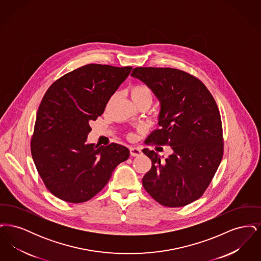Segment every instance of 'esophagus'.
<instances>
[{
	"instance_id": "obj_1",
	"label": "esophagus",
	"mask_w": 261,
	"mask_h": 261,
	"mask_svg": "<svg viewBox=\"0 0 261 261\" xmlns=\"http://www.w3.org/2000/svg\"><path fill=\"white\" fill-rule=\"evenodd\" d=\"M130 153L132 156H139L142 153V150L140 148H136V147H131L130 148Z\"/></svg>"
}]
</instances>
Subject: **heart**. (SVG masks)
<instances>
[{
	"label": "heart",
	"mask_w": 261,
	"mask_h": 261,
	"mask_svg": "<svg viewBox=\"0 0 261 261\" xmlns=\"http://www.w3.org/2000/svg\"><path fill=\"white\" fill-rule=\"evenodd\" d=\"M130 96L134 103L142 101H148L150 103L152 100L151 91L144 84H136L132 86L130 89Z\"/></svg>",
	"instance_id": "heart-1"
}]
</instances>
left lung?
I'll use <instances>...</instances> for the list:
<instances>
[{
    "label": "left lung",
    "mask_w": 261,
    "mask_h": 261,
    "mask_svg": "<svg viewBox=\"0 0 261 261\" xmlns=\"http://www.w3.org/2000/svg\"><path fill=\"white\" fill-rule=\"evenodd\" d=\"M131 76L146 84L160 101V129L147 142L172 149L166 159L143 149L151 161L143 186L164 206L187 205L201 197L223 156L217 105L199 79L179 69L137 67Z\"/></svg>",
    "instance_id": "left-lung-1"
}]
</instances>
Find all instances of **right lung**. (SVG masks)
<instances>
[{"label": "right lung", "instance_id": "add662e5", "mask_svg": "<svg viewBox=\"0 0 261 261\" xmlns=\"http://www.w3.org/2000/svg\"><path fill=\"white\" fill-rule=\"evenodd\" d=\"M131 70V66L87 64L63 75L46 92L38 109L31 154L55 197L72 203L87 201L129 158L124 146L90 144L87 137L90 122L102 114Z\"/></svg>", "mask_w": 261, "mask_h": 261}]
</instances>
